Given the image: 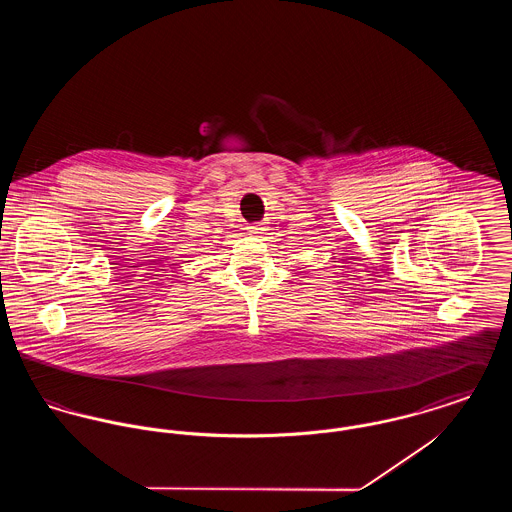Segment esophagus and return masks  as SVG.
<instances>
[{
  "label": "esophagus",
  "mask_w": 512,
  "mask_h": 512,
  "mask_svg": "<svg viewBox=\"0 0 512 512\" xmlns=\"http://www.w3.org/2000/svg\"><path fill=\"white\" fill-rule=\"evenodd\" d=\"M263 230H265V224H263V222H253V224L247 226V232H249V234H263Z\"/></svg>",
  "instance_id": "obj_1"
}]
</instances>
